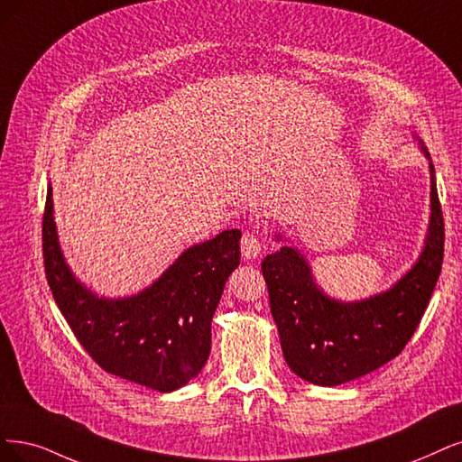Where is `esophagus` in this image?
<instances>
[{"label":"esophagus","instance_id":"esophagus-1","mask_svg":"<svg viewBox=\"0 0 462 462\" xmlns=\"http://www.w3.org/2000/svg\"><path fill=\"white\" fill-rule=\"evenodd\" d=\"M259 253H261V242L257 240V237H254L249 232L244 234V237H242V254H244V259H247V261L257 259Z\"/></svg>","mask_w":462,"mask_h":462}]
</instances>
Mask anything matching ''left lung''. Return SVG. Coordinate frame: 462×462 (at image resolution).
Here are the masks:
<instances>
[{
	"label": "left lung",
	"instance_id": "left-lung-1",
	"mask_svg": "<svg viewBox=\"0 0 462 462\" xmlns=\"http://www.w3.org/2000/svg\"><path fill=\"white\" fill-rule=\"evenodd\" d=\"M430 171V217L422 249L405 274L381 293L343 300L323 291L312 266L289 237L263 261L270 310L285 362L297 377L318 386H338L383 367L403 350L429 306L443 259V217L434 165L413 134Z\"/></svg>",
	"mask_w": 462,
	"mask_h": 462
}]
</instances>
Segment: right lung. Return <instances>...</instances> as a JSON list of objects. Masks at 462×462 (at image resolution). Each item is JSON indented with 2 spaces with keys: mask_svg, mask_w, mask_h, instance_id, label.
Returning <instances> with one entry per match:
<instances>
[{
  "mask_svg": "<svg viewBox=\"0 0 462 462\" xmlns=\"http://www.w3.org/2000/svg\"><path fill=\"white\" fill-rule=\"evenodd\" d=\"M240 240L237 228L222 230L184 249L141 291L100 297L66 263L47 186L43 263L59 310L102 369L162 394L186 386L208 364L213 314L240 264Z\"/></svg>",
  "mask_w": 462,
  "mask_h": 462,
  "instance_id": "obj_1",
  "label": "right lung"
}]
</instances>
